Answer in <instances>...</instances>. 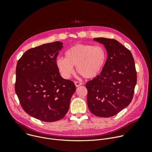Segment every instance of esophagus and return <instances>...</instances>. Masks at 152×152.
I'll return each mask as SVG.
<instances>
[{"label": "esophagus", "instance_id": "obj_1", "mask_svg": "<svg viewBox=\"0 0 152 152\" xmlns=\"http://www.w3.org/2000/svg\"><path fill=\"white\" fill-rule=\"evenodd\" d=\"M75 84L76 86H80V85L82 84V82H80L75 81Z\"/></svg>", "mask_w": 152, "mask_h": 152}]
</instances>
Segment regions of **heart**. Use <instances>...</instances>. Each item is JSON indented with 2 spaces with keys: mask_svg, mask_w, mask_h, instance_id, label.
Segmentation results:
<instances>
[{
  "mask_svg": "<svg viewBox=\"0 0 152 152\" xmlns=\"http://www.w3.org/2000/svg\"><path fill=\"white\" fill-rule=\"evenodd\" d=\"M106 61V52L100 45L76 44L65 52L64 57L56 59V66L61 75L69 79L74 73L73 66L82 76L92 79L103 70Z\"/></svg>",
  "mask_w": 152,
  "mask_h": 152,
  "instance_id": "b5f03b06",
  "label": "heart"
}]
</instances>
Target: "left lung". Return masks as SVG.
Wrapping results in <instances>:
<instances>
[{
    "label": "left lung",
    "mask_w": 152,
    "mask_h": 152,
    "mask_svg": "<svg viewBox=\"0 0 152 152\" xmlns=\"http://www.w3.org/2000/svg\"><path fill=\"white\" fill-rule=\"evenodd\" d=\"M103 44L107 58L100 75L85 86L90 111L100 117H113L132 100L137 81L135 65L129 49L114 39L96 38Z\"/></svg>",
    "instance_id": "8db88e82"
}]
</instances>
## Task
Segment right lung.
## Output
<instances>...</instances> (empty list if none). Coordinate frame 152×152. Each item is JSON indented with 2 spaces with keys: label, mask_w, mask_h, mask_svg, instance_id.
Returning <instances> with one entry per match:
<instances>
[{
  "label": "right lung",
  "mask_w": 152,
  "mask_h": 152,
  "mask_svg": "<svg viewBox=\"0 0 152 152\" xmlns=\"http://www.w3.org/2000/svg\"><path fill=\"white\" fill-rule=\"evenodd\" d=\"M62 43L55 41L25 52L16 67L15 91L23 110L45 122L64 117L76 86L63 79L56 66Z\"/></svg>",
  "instance_id": "add662e5"
}]
</instances>
